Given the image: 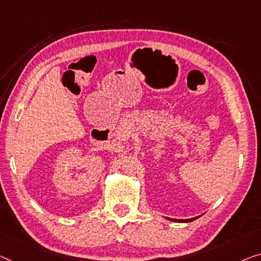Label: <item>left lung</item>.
Returning a JSON list of instances; mask_svg holds the SVG:
<instances>
[{"label": "left lung", "mask_w": 261, "mask_h": 261, "mask_svg": "<svg viewBox=\"0 0 261 261\" xmlns=\"http://www.w3.org/2000/svg\"><path fill=\"white\" fill-rule=\"evenodd\" d=\"M198 217H196V218H191V219H182V220H180V219H170V220H172V221H179V223H188V221H192V220H194V219H197Z\"/></svg>", "instance_id": "8db88e82"}]
</instances>
